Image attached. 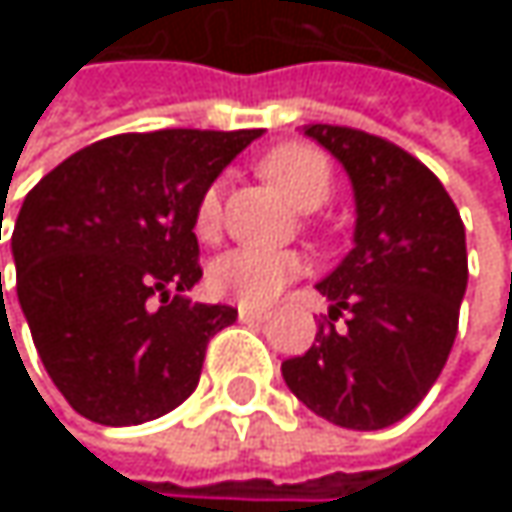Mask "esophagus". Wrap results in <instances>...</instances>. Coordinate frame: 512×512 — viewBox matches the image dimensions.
<instances>
[{"label":"esophagus","mask_w":512,"mask_h":512,"mask_svg":"<svg viewBox=\"0 0 512 512\" xmlns=\"http://www.w3.org/2000/svg\"><path fill=\"white\" fill-rule=\"evenodd\" d=\"M237 317H240L243 323H260V320H266V311H263V308L240 305V308H237Z\"/></svg>","instance_id":"34e87169"}]
</instances>
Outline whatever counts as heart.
I'll return each mask as SVG.
<instances>
[{"mask_svg": "<svg viewBox=\"0 0 512 512\" xmlns=\"http://www.w3.org/2000/svg\"><path fill=\"white\" fill-rule=\"evenodd\" d=\"M260 171L284 192L296 210H317L332 192V168L326 156L308 145H281L260 159ZM195 228L201 237H213L219 228V183H213L195 210ZM302 272V260L293 252L231 249L210 266V284L216 293L246 302H272L290 278Z\"/></svg>", "mask_w": 512, "mask_h": 512, "instance_id": "b5f03b06", "label": "heart"}]
</instances>
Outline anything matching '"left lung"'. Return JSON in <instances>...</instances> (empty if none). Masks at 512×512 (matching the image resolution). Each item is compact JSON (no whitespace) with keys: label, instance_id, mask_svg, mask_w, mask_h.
<instances>
[{"label":"left lung","instance_id":"8db88e82","mask_svg":"<svg viewBox=\"0 0 512 512\" xmlns=\"http://www.w3.org/2000/svg\"><path fill=\"white\" fill-rule=\"evenodd\" d=\"M302 133L344 165L356 231L353 249L317 284L329 317L281 376L314 415L382 430L424 400L451 356L468 284L465 228L439 177L403 148L332 124ZM338 316L348 317L344 327Z\"/></svg>","mask_w":512,"mask_h":512}]
</instances>
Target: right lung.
<instances>
[{
    "label": "right lung",
    "mask_w": 512,
    "mask_h": 512,
    "mask_svg": "<svg viewBox=\"0 0 512 512\" xmlns=\"http://www.w3.org/2000/svg\"><path fill=\"white\" fill-rule=\"evenodd\" d=\"M263 130H159L94 142L26 195L11 234L17 299L55 388L94 424L180 406L207 341L237 320L192 302L195 210Z\"/></svg>",
    "instance_id": "add662e5"
}]
</instances>
